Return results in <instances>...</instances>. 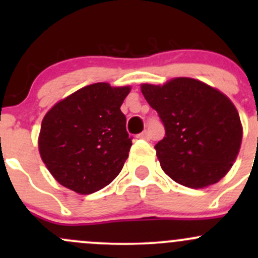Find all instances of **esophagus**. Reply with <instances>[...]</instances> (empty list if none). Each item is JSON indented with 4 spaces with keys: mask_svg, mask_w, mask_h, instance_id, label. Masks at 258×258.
Instances as JSON below:
<instances>
[{
    "mask_svg": "<svg viewBox=\"0 0 258 258\" xmlns=\"http://www.w3.org/2000/svg\"><path fill=\"white\" fill-rule=\"evenodd\" d=\"M137 137H139V139H142V140H148L150 139V132H148L147 130H145L144 132H141L140 135H137Z\"/></svg>",
    "mask_w": 258,
    "mask_h": 258,
    "instance_id": "34e87169",
    "label": "esophagus"
}]
</instances>
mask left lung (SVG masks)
<instances>
[{
    "label": "left lung",
    "mask_w": 258,
    "mask_h": 258,
    "mask_svg": "<svg viewBox=\"0 0 258 258\" xmlns=\"http://www.w3.org/2000/svg\"><path fill=\"white\" fill-rule=\"evenodd\" d=\"M141 91L165 126V137L155 148L166 175L191 188L220 181L232 167L242 141L240 116L230 98L187 77L163 86L145 83Z\"/></svg>",
    "instance_id": "1"
}]
</instances>
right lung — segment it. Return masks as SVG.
<instances>
[{"label":"right lung","mask_w":258,"mask_h":258,"mask_svg":"<svg viewBox=\"0 0 258 258\" xmlns=\"http://www.w3.org/2000/svg\"><path fill=\"white\" fill-rule=\"evenodd\" d=\"M131 88L98 82L59 101L43 117L38 150L58 183L81 195L110 184L128 157L122 102Z\"/></svg>","instance_id":"obj_1"}]
</instances>
